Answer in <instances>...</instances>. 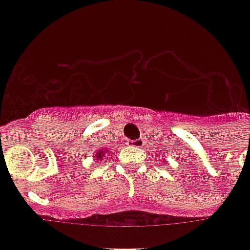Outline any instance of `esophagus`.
<instances>
[{
	"label": "esophagus",
	"mask_w": 250,
	"mask_h": 250,
	"mask_svg": "<svg viewBox=\"0 0 250 250\" xmlns=\"http://www.w3.org/2000/svg\"><path fill=\"white\" fill-rule=\"evenodd\" d=\"M128 144L131 146H135V148H143L144 146V140L143 139H137V140L128 141Z\"/></svg>",
	"instance_id": "obj_1"
}]
</instances>
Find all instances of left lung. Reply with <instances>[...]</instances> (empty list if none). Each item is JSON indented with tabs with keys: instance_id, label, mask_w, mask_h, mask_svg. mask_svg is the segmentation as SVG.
Instances as JSON below:
<instances>
[{
	"instance_id": "left-lung-1",
	"label": "left lung",
	"mask_w": 250,
	"mask_h": 250,
	"mask_svg": "<svg viewBox=\"0 0 250 250\" xmlns=\"http://www.w3.org/2000/svg\"><path fill=\"white\" fill-rule=\"evenodd\" d=\"M164 162H165V161H164Z\"/></svg>"
}]
</instances>
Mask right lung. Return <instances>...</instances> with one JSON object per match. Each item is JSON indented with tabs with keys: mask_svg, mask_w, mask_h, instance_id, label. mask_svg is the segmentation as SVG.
Returning <instances> with one entry per match:
<instances>
[{
	"mask_svg": "<svg viewBox=\"0 0 250 250\" xmlns=\"http://www.w3.org/2000/svg\"><path fill=\"white\" fill-rule=\"evenodd\" d=\"M106 153V150H98L97 153H96V160H98V161H101L102 160V157H104V154H105Z\"/></svg>",
	"mask_w": 250,
	"mask_h": 250,
	"instance_id": "right-lung-1",
	"label": "right lung"
}]
</instances>
